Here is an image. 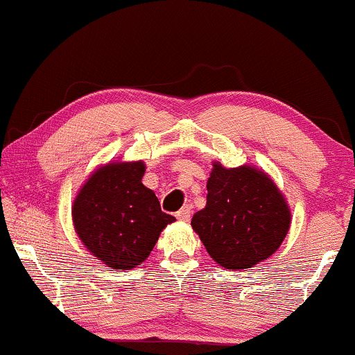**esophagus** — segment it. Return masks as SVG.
<instances>
[{"instance_id":"esophagus-1","label":"esophagus","mask_w":355,"mask_h":355,"mask_svg":"<svg viewBox=\"0 0 355 355\" xmlns=\"http://www.w3.org/2000/svg\"><path fill=\"white\" fill-rule=\"evenodd\" d=\"M191 216H193V209H191V206H184L181 211L176 212V218L179 220H189Z\"/></svg>"}]
</instances>
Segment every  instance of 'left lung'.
Instances as JSON below:
<instances>
[{"label": "left lung", "mask_w": 355, "mask_h": 355, "mask_svg": "<svg viewBox=\"0 0 355 355\" xmlns=\"http://www.w3.org/2000/svg\"><path fill=\"white\" fill-rule=\"evenodd\" d=\"M191 226L209 256L226 269H251L277 251L291 226L284 196L264 171L212 164L206 207Z\"/></svg>", "instance_id": "8db88e82"}]
</instances>
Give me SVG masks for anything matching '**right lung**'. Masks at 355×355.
Wrapping results in <instances>:
<instances>
[{
  "label": "right lung",
  "mask_w": 355,
  "mask_h": 355,
  "mask_svg": "<svg viewBox=\"0 0 355 355\" xmlns=\"http://www.w3.org/2000/svg\"><path fill=\"white\" fill-rule=\"evenodd\" d=\"M143 161L107 162L96 169L73 202V224L86 249L112 269L146 261L161 231L174 223L141 179Z\"/></svg>",
  "instance_id": "obj_1"
}]
</instances>
